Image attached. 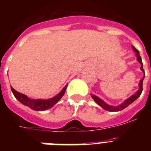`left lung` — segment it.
<instances>
[{
    "mask_svg": "<svg viewBox=\"0 0 151 151\" xmlns=\"http://www.w3.org/2000/svg\"><path fill=\"white\" fill-rule=\"evenodd\" d=\"M132 47L133 50H134V51L136 53V57H137V60H138V62L141 63V69L144 72L143 63H142V60H141V56H140V54H139V51H138V50H137V49H136L134 46H132ZM145 74L144 75L143 78L140 80L139 89L138 90V91L136 92L134 94H133V95L131 96L130 97H129L128 99L125 100V101H124L122 104H121L120 105H119V106H110V105L107 104H106V103L103 101V100H101V98H99V97H97V96L94 95V94H91V97L93 98V99H94V101H95L96 103H97V104L99 105V106H101V107L104 109V110H108V111H110V112L121 111V110H124L125 108L127 107L128 106H129V105H130L132 103L134 102V101H135L136 99H138V97H140V95H141V92H142V91H143V88H142V86H143V80H144V78H145Z\"/></svg>",
    "mask_w": 151,
    "mask_h": 151,
    "instance_id": "8db88e82",
    "label": "left lung"
}]
</instances>
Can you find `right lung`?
I'll use <instances>...</instances> for the list:
<instances>
[{
  "mask_svg": "<svg viewBox=\"0 0 151 151\" xmlns=\"http://www.w3.org/2000/svg\"><path fill=\"white\" fill-rule=\"evenodd\" d=\"M66 88H67V85L62 89V91L57 95L47 100L31 99L25 94H21L20 92L16 91L13 87H11V91L16 98L19 102L22 103L23 105L29 106L32 110H36V111H44V110H48V109L51 108L61 99V97L65 94Z\"/></svg>",
  "mask_w": 151,
  "mask_h": 151,
  "instance_id": "right-lung-1",
  "label": "right lung"
}]
</instances>
